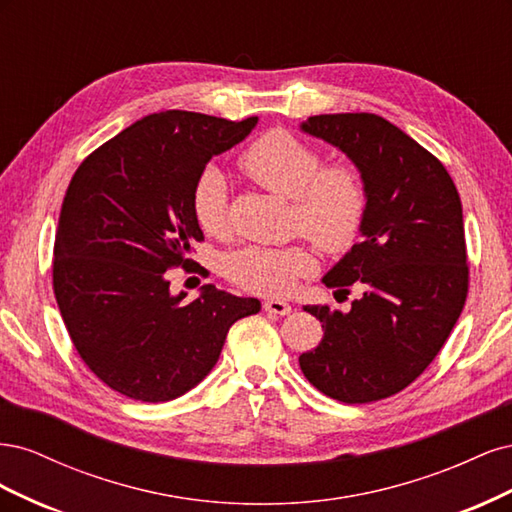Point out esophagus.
Here are the masks:
<instances>
[{
  "instance_id": "1",
  "label": "esophagus",
  "mask_w": 512,
  "mask_h": 512,
  "mask_svg": "<svg viewBox=\"0 0 512 512\" xmlns=\"http://www.w3.org/2000/svg\"><path fill=\"white\" fill-rule=\"evenodd\" d=\"M262 307H265V312L275 314V316H288L292 312V305L286 301H280V299H269Z\"/></svg>"
}]
</instances>
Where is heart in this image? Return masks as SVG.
<instances>
[{
	"instance_id": "obj_1",
	"label": "heart",
	"mask_w": 512,
	"mask_h": 512,
	"mask_svg": "<svg viewBox=\"0 0 512 512\" xmlns=\"http://www.w3.org/2000/svg\"><path fill=\"white\" fill-rule=\"evenodd\" d=\"M239 164L271 194L294 200V224L324 252H344L359 237L367 192L354 166H322L318 149L282 130L260 136L243 151ZM192 211L207 235L224 237L228 232V181L218 166L200 170ZM314 265L303 245H247L226 258V275L250 292L288 294Z\"/></svg>"
}]
</instances>
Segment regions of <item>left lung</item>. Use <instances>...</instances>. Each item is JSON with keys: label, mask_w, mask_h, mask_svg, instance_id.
<instances>
[{"label": "left lung", "mask_w": 512, "mask_h": 512, "mask_svg": "<svg viewBox=\"0 0 512 512\" xmlns=\"http://www.w3.org/2000/svg\"><path fill=\"white\" fill-rule=\"evenodd\" d=\"M301 132L356 166L367 209L361 241L322 277L348 292L350 312L303 309L322 322V342L299 356L305 378L344 404H369L406 389L436 359L468 294L459 192L438 158L371 113L314 115Z\"/></svg>", "instance_id": "obj_1"}]
</instances>
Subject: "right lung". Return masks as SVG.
<instances>
[{"label":"right lung","mask_w":512,"mask_h":512,"mask_svg":"<svg viewBox=\"0 0 512 512\" xmlns=\"http://www.w3.org/2000/svg\"><path fill=\"white\" fill-rule=\"evenodd\" d=\"M258 117L228 121L190 111L143 117L76 170L55 232L53 288L85 365L136 401L177 399L218 363L228 329L260 312L205 284L173 294L170 267H190L203 239L194 183L213 156L245 141Z\"/></svg>","instance_id":"1"}]
</instances>
